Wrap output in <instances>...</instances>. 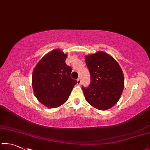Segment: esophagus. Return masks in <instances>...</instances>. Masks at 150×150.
I'll use <instances>...</instances> for the list:
<instances>
[{
	"label": "esophagus",
	"instance_id": "esophagus-1",
	"mask_svg": "<svg viewBox=\"0 0 150 150\" xmlns=\"http://www.w3.org/2000/svg\"><path fill=\"white\" fill-rule=\"evenodd\" d=\"M77 85H81V80L80 78H79L77 80Z\"/></svg>",
	"mask_w": 150,
	"mask_h": 150
}]
</instances>
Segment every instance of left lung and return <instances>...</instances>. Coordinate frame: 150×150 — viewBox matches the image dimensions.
Masks as SVG:
<instances>
[{"label": "left lung", "instance_id": "8db88e82", "mask_svg": "<svg viewBox=\"0 0 150 150\" xmlns=\"http://www.w3.org/2000/svg\"><path fill=\"white\" fill-rule=\"evenodd\" d=\"M85 62L91 75L89 86L82 87L86 100L98 110L112 107L124 90V74L120 65L104 52L87 55Z\"/></svg>", "mask_w": 150, "mask_h": 150}]
</instances>
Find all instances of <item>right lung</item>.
Here are the masks:
<instances>
[{
    "label": "right lung",
    "instance_id": "obj_1",
    "mask_svg": "<svg viewBox=\"0 0 150 150\" xmlns=\"http://www.w3.org/2000/svg\"><path fill=\"white\" fill-rule=\"evenodd\" d=\"M67 54L56 49L38 63L32 73V87L37 99L48 108H57L67 100L77 81L65 63Z\"/></svg>",
    "mask_w": 150,
    "mask_h": 150
}]
</instances>
